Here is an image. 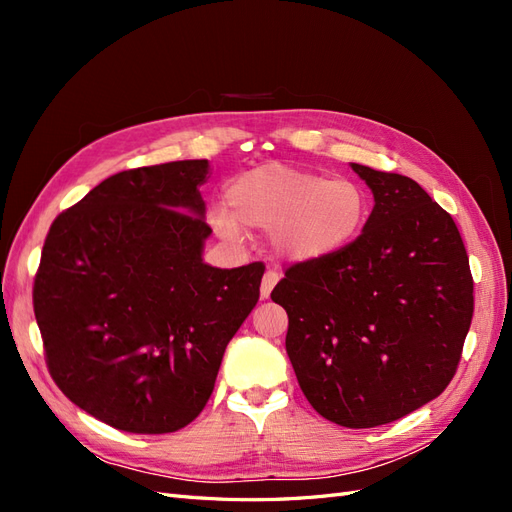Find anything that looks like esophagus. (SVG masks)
Segmentation results:
<instances>
[{"instance_id":"obj_1","label":"esophagus","mask_w":512,"mask_h":512,"mask_svg":"<svg viewBox=\"0 0 512 512\" xmlns=\"http://www.w3.org/2000/svg\"><path fill=\"white\" fill-rule=\"evenodd\" d=\"M277 280H280V277H277L275 271H267L265 275H262V282H260V297L262 299H269L271 297V290L275 288Z\"/></svg>"}]
</instances>
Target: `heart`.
<instances>
[{"label":"heart","mask_w":512,"mask_h":512,"mask_svg":"<svg viewBox=\"0 0 512 512\" xmlns=\"http://www.w3.org/2000/svg\"><path fill=\"white\" fill-rule=\"evenodd\" d=\"M228 209L209 213L224 241L243 239V228L269 230L271 250L292 265L335 258L363 235L371 200L359 181L267 162L228 185Z\"/></svg>","instance_id":"heart-1"}]
</instances>
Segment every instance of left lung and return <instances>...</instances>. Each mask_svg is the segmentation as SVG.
<instances>
[{
    "label": "left lung",
    "mask_w": 512,
    "mask_h": 512,
    "mask_svg": "<svg viewBox=\"0 0 512 512\" xmlns=\"http://www.w3.org/2000/svg\"><path fill=\"white\" fill-rule=\"evenodd\" d=\"M374 194L346 252L292 265L271 292L312 408L350 429L393 423L453 380L474 312L459 230L410 177L350 164Z\"/></svg>",
    "instance_id": "obj_1"
}]
</instances>
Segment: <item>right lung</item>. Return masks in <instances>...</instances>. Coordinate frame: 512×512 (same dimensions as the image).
Here are the masks:
<instances>
[{
	"label": "right lung",
	"mask_w": 512,
	"mask_h": 512,
	"mask_svg": "<svg viewBox=\"0 0 512 512\" xmlns=\"http://www.w3.org/2000/svg\"><path fill=\"white\" fill-rule=\"evenodd\" d=\"M209 160L123 170L46 235L34 312L64 395L130 433H170L209 401L228 342L260 297V262L203 260Z\"/></svg>",
	"instance_id": "obj_1"
}]
</instances>
